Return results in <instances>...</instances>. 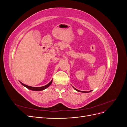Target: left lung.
<instances>
[{
	"label": "left lung",
	"mask_w": 127,
	"mask_h": 127,
	"mask_svg": "<svg viewBox=\"0 0 127 127\" xmlns=\"http://www.w3.org/2000/svg\"><path fill=\"white\" fill-rule=\"evenodd\" d=\"M74 89L76 90V91H78V92H82V93H89V92H91L92 91H89V92H85V91H79V90H77V89H76V88H75L74 87Z\"/></svg>",
	"instance_id": "1"
}]
</instances>
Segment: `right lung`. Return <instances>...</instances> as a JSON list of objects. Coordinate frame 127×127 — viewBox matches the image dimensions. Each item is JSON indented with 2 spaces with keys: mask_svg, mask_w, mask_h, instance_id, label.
<instances>
[{
  "mask_svg": "<svg viewBox=\"0 0 127 127\" xmlns=\"http://www.w3.org/2000/svg\"><path fill=\"white\" fill-rule=\"evenodd\" d=\"M20 82L21 83V84L23 86H24V87H26L27 88H28V89L30 90H32V91H43L46 88H48L50 85H51L52 82V80H51V81L50 82L49 84H48L47 85H46L45 86H42V87H32V86H30L28 85H26L25 84H24L23 83H22V82H21L20 81Z\"/></svg>",
  "mask_w": 127,
  "mask_h": 127,
  "instance_id": "obj_1",
  "label": "right lung"
}]
</instances>
